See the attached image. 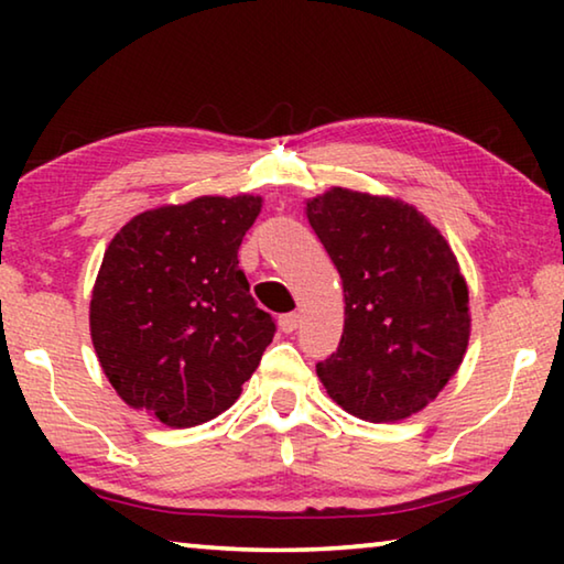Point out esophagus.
I'll return each mask as SVG.
<instances>
[{"mask_svg":"<svg viewBox=\"0 0 564 564\" xmlns=\"http://www.w3.org/2000/svg\"><path fill=\"white\" fill-rule=\"evenodd\" d=\"M299 323H301V316L299 313H283V316L279 318V326L283 333H293L299 330Z\"/></svg>","mask_w":564,"mask_h":564,"instance_id":"obj_1","label":"esophagus"}]
</instances>
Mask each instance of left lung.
Returning a JSON list of instances; mask_svg holds the SVG:
<instances>
[{"label":"left lung","instance_id":"8db88e82","mask_svg":"<svg viewBox=\"0 0 564 564\" xmlns=\"http://www.w3.org/2000/svg\"><path fill=\"white\" fill-rule=\"evenodd\" d=\"M308 221L336 263L346 326L316 370L356 417L395 423L423 410L463 362L467 285L441 231L413 206L330 188Z\"/></svg>","mask_w":564,"mask_h":564}]
</instances>
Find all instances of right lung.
Instances as JSON below:
<instances>
[{
    "label": "right lung",
    "mask_w": 564,
    "mask_h": 564,
    "mask_svg": "<svg viewBox=\"0 0 564 564\" xmlns=\"http://www.w3.org/2000/svg\"><path fill=\"white\" fill-rule=\"evenodd\" d=\"M259 212V196H202L139 214L113 236L89 323L123 403L191 427L241 395L275 333L238 265Z\"/></svg>",
    "instance_id": "right-lung-1"
}]
</instances>
